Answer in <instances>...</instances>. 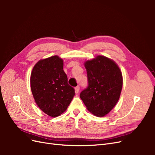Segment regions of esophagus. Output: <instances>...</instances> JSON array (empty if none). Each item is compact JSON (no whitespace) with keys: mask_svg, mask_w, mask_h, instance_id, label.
Segmentation results:
<instances>
[{"mask_svg":"<svg viewBox=\"0 0 155 155\" xmlns=\"http://www.w3.org/2000/svg\"><path fill=\"white\" fill-rule=\"evenodd\" d=\"M75 92H76V94H78L79 92V85L75 88Z\"/></svg>","mask_w":155,"mask_h":155,"instance_id":"1","label":"esophagus"}]
</instances>
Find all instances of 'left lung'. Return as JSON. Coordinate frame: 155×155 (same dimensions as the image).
Segmentation results:
<instances>
[{"instance_id":"8db88e82","label":"left lung","mask_w":155,"mask_h":155,"mask_svg":"<svg viewBox=\"0 0 155 155\" xmlns=\"http://www.w3.org/2000/svg\"><path fill=\"white\" fill-rule=\"evenodd\" d=\"M88 87L80 97L88 110L103 117L118 102L123 85L122 74L117 64L107 57L98 55L85 63Z\"/></svg>"}]
</instances>
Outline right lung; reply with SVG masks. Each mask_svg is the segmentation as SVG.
<instances>
[{
	"instance_id": "1",
	"label": "right lung",
	"mask_w": 155,
	"mask_h": 155,
	"mask_svg": "<svg viewBox=\"0 0 155 155\" xmlns=\"http://www.w3.org/2000/svg\"><path fill=\"white\" fill-rule=\"evenodd\" d=\"M63 68V60L54 55L39 61L31 73V90L36 104L54 118L67 110L75 95Z\"/></svg>"
}]
</instances>
